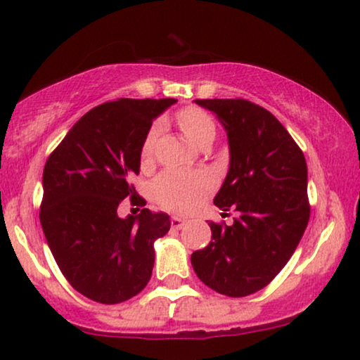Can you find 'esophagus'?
I'll use <instances>...</instances> for the list:
<instances>
[{"mask_svg":"<svg viewBox=\"0 0 360 360\" xmlns=\"http://www.w3.org/2000/svg\"><path fill=\"white\" fill-rule=\"evenodd\" d=\"M186 221L184 217H179V216H172L171 217V226L174 227V229H181V227H184V224H186Z\"/></svg>","mask_w":360,"mask_h":360,"instance_id":"esophagus-1","label":"esophagus"}]
</instances>
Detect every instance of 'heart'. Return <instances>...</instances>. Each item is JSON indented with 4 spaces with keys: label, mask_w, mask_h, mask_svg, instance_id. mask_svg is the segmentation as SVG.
I'll return each mask as SVG.
<instances>
[{
    "label": "heart",
    "mask_w": 360,
    "mask_h": 360,
    "mask_svg": "<svg viewBox=\"0 0 360 360\" xmlns=\"http://www.w3.org/2000/svg\"><path fill=\"white\" fill-rule=\"evenodd\" d=\"M176 121L183 133L198 146L211 144L216 136V122L201 108L188 106L176 112ZM161 129L159 122L149 127L143 148L141 161L148 162L153 158V149ZM214 188L212 176L206 171H166L156 177L153 183V195L158 204L171 211H191L195 204Z\"/></svg>",
    "instance_id": "heart-1"
}]
</instances>
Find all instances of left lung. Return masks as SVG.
Instances as JSON below:
<instances>
[{"label":"left lung","instance_id":"1","mask_svg":"<svg viewBox=\"0 0 360 360\" xmlns=\"http://www.w3.org/2000/svg\"><path fill=\"white\" fill-rule=\"evenodd\" d=\"M224 126L231 165L214 204L234 222H209L211 243L191 256L207 288L244 297L266 288L292 256L309 222L307 165L272 112L248 99H195Z\"/></svg>","mask_w":360,"mask_h":360}]
</instances>
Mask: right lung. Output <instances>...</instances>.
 I'll use <instances>...</instances> for the list:
<instances>
[{"mask_svg": "<svg viewBox=\"0 0 360 360\" xmlns=\"http://www.w3.org/2000/svg\"><path fill=\"white\" fill-rule=\"evenodd\" d=\"M176 99L121 98L81 117L43 171L39 221L68 282L91 301L120 304L146 288L154 240L169 231V216L143 209L121 219L124 198L144 206L129 179L139 174L141 148L153 120Z\"/></svg>", "mask_w": 360, "mask_h": 360, "instance_id": "obj_1", "label": "right lung"}]
</instances>
